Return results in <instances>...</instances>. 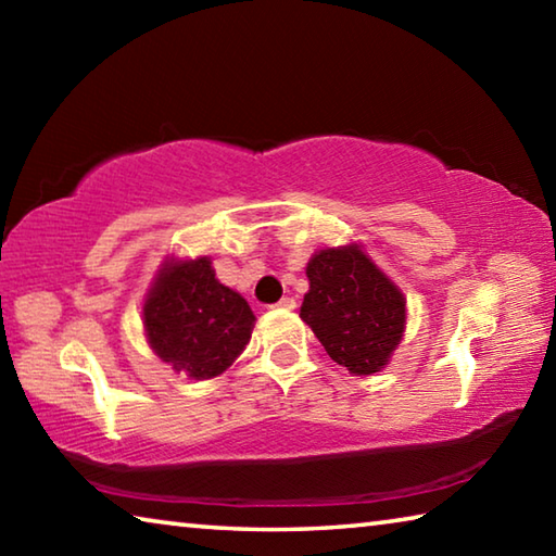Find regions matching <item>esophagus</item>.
<instances>
[{
	"mask_svg": "<svg viewBox=\"0 0 556 556\" xmlns=\"http://www.w3.org/2000/svg\"><path fill=\"white\" fill-rule=\"evenodd\" d=\"M296 306V301L291 299V296H285V299H279L277 301V308H285V312H291V308Z\"/></svg>",
	"mask_w": 556,
	"mask_h": 556,
	"instance_id": "1",
	"label": "esophagus"
}]
</instances>
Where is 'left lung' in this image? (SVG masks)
Masks as SVG:
<instances>
[{
	"mask_svg": "<svg viewBox=\"0 0 556 556\" xmlns=\"http://www.w3.org/2000/svg\"><path fill=\"white\" fill-rule=\"evenodd\" d=\"M308 291L301 318L353 375L380 372L400 345L407 308L400 287L361 244L318 250L306 265Z\"/></svg>",
	"mask_w": 556,
	"mask_h": 556,
	"instance_id": "obj_1",
	"label": "left lung"
}]
</instances>
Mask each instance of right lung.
I'll return each mask as SVG.
<instances>
[{"label":"right lung","instance_id":"right-lung-1","mask_svg":"<svg viewBox=\"0 0 556 556\" xmlns=\"http://www.w3.org/2000/svg\"><path fill=\"white\" fill-rule=\"evenodd\" d=\"M142 318L152 351L191 380L228 370L255 328L250 304L215 279L211 257L166 260L144 299Z\"/></svg>","mask_w":556,"mask_h":556}]
</instances>
